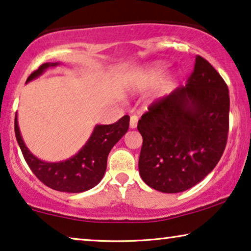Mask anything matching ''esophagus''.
<instances>
[{
	"mask_svg": "<svg viewBox=\"0 0 251 251\" xmlns=\"http://www.w3.org/2000/svg\"><path fill=\"white\" fill-rule=\"evenodd\" d=\"M137 122H138V116L132 115L131 118H130V128L136 129L137 128Z\"/></svg>",
	"mask_w": 251,
	"mask_h": 251,
	"instance_id": "34e87169",
	"label": "esophagus"
}]
</instances>
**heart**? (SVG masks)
<instances>
[{
	"label": "heart",
	"instance_id": "heart-1",
	"mask_svg": "<svg viewBox=\"0 0 251 251\" xmlns=\"http://www.w3.org/2000/svg\"><path fill=\"white\" fill-rule=\"evenodd\" d=\"M167 70V64L162 61L151 64L139 72L135 77V87L138 89H149L157 83V81L162 77V75ZM171 84V81H168L166 85Z\"/></svg>",
	"mask_w": 251,
	"mask_h": 251
}]
</instances>
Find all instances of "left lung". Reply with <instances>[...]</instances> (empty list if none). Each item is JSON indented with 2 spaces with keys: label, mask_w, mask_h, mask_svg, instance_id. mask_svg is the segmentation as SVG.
I'll list each match as a JSON object with an SVG mask.
<instances>
[{
  "label": "left lung",
  "mask_w": 251,
  "mask_h": 251,
  "mask_svg": "<svg viewBox=\"0 0 251 251\" xmlns=\"http://www.w3.org/2000/svg\"><path fill=\"white\" fill-rule=\"evenodd\" d=\"M228 88L197 56L185 87L153 102L138 121L143 137L139 174L163 193H179L203 179L221 160L228 133Z\"/></svg>",
  "instance_id": "8db88e82"
}]
</instances>
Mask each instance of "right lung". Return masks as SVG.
Instances as JSON below:
<instances>
[{
  "label": "right lung",
  "instance_id": "add662e5",
  "mask_svg": "<svg viewBox=\"0 0 251 251\" xmlns=\"http://www.w3.org/2000/svg\"><path fill=\"white\" fill-rule=\"evenodd\" d=\"M59 65L60 63L42 64L29 75L26 83L39 77L48 68ZM129 121V116L125 115L113 125H97L84 146L75 155L59 162H46L33 155L24 143L17 115L15 133L27 164L44 185L59 192L81 193L95 187L102 179L107 167L108 154L128 131Z\"/></svg>",
  "mask_w": 251,
  "mask_h": 251
}]
</instances>
